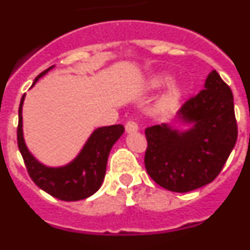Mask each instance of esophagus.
<instances>
[{
  "label": "esophagus",
  "mask_w": 250,
  "mask_h": 250,
  "mask_svg": "<svg viewBox=\"0 0 250 250\" xmlns=\"http://www.w3.org/2000/svg\"><path fill=\"white\" fill-rule=\"evenodd\" d=\"M125 130H126V132H129V134H131V132H136L139 130L138 124H136L135 121H127L126 125H125Z\"/></svg>",
  "instance_id": "34e87169"
}]
</instances>
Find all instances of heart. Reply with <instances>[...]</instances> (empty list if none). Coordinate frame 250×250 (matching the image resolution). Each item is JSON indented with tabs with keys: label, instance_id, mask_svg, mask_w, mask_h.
I'll return each instance as SVG.
<instances>
[{
	"label": "heart",
	"instance_id": "obj_1",
	"mask_svg": "<svg viewBox=\"0 0 250 250\" xmlns=\"http://www.w3.org/2000/svg\"><path fill=\"white\" fill-rule=\"evenodd\" d=\"M173 83V76L169 74H158L150 80L149 86L151 89H160L163 86L170 85ZM183 90L179 85H171L167 92L159 100V109L163 111L173 110L178 105L179 100L182 98Z\"/></svg>",
	"mask_w": 250,
	"mask_h": 250
}]
</instances>
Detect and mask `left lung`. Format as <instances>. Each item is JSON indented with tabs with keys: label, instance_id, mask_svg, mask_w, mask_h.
<instances>
[{
	"label": "left lung",
	"instance_id": "left-lung-1",
	"mask_svg": "<svg viewBox=\"0 0 250 250\" xmlns=\"http://www.w3.org/2000/svg\"><path fill=\"white\" fill-rule=\"evenodd\" d=\"M174 124L145 130V167L154 182L175 193L209 184L222 171L238 136L231 90L214 70L204 89L176 112Z\"/></svg>",
	"mask_w": 250,
	"mask_h": 250
}]
</instances>
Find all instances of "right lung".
<instances>
[{"instance_id": "right-lung-1", "label": "right lung", "mask_w": 250, "mask_h": 250, "mask_svg": "<svg viewBox=\"0 0 250 250\" xmlns=\"http://www.w3.org/2000/svg\"><path fill=\"white\" fill-rule=\"evenodd\" d=\"M54 67L55 66H51L41 72L35 79L32 86ZM23 101L25 95L22 96L19 107L17 144L28 174L35 184L54 198L63 202L86 199L96 193L105 178L110 150L123 135V125H111L95 129L74 160L62 167H47L32 155L25 143L22 129Z\"/></svg>"}]
</instances>
